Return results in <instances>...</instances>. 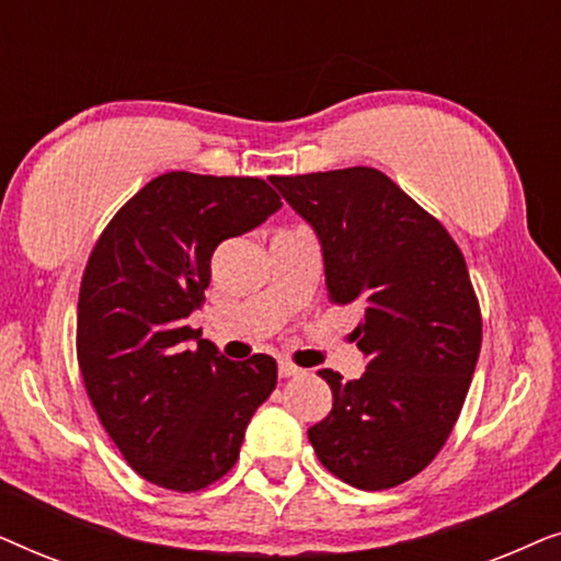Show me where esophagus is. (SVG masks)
<instances>
[{
  "mask_svg": "<svg viewBox=\"0 0 561 561\" xmlns=\"http://www.w3.org/2000/svg\"><path fill=\"white\" fill-rule=\"evenodd\" d=\"M278 375H280V378H296V375H301V367H296L294 363H288V359H280V363H278Z\"/></svg>",
  "mask_w": 561,
  "mask_h": 561,
  "instance_id": "esophagus-1",
  "label": "esophagus"
}]
</instances>
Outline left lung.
Instances as JSON below:
<instances>
[{
  "label": "left lung",
  "mask_w": 561,
  "mask_h": 561,
  "mask_svg": "<svg viewBox=\"0 0 561 561\" xmlns=\"http://www.w3.org/2000/svg\"><path fill=\"white\" fill-rule=\"evenodd\" d=\"M271 181L317 229L329 301L365 311L355 340L367 370L347 382L319 370L334 403L311 447L352 488L401 485L447 444L478 365L482 317L462 250L375 168Z\"/></svg>",
  "instance_id": "obj_1"
}]
</instances>
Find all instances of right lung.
Wrapping results in <instances>:
<instances>
[{"mask_svg": "<svg viewBox=\"0 0 561 561\" xmlns=\"http://www.w3.org/2000/svg\"><path fill=\"white\" fill-rule=\"evenodd\" d=\"M278 209L263 179L171 171L145 183L91 250L76 313L83 386L127 465L160 488L196 493L225 478L273 393L271 355L232 363L186 319L204 304L217 244Z\"/></svg>", "mask_w": 561, "mask_h": 561, "instance_id": "right-lung-1", "label": "right lung"}]
</instances>
